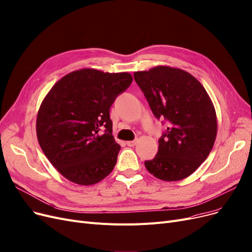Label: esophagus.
Returning <instances> with one entry per match:
<instances>
[{
    "instance_id": "obj_1",
    "label": "esophagus",
    "mask_w": 252,
    "mask_h": 252,
    "mask_svg": "<svg viewBox=\"0 0 252 252\" xmlns=\"http://www.w3.org/2000/svg\"><path fill=\"white\" fill-rule=\"evenodd\" d=\"M137 144V140H133V141H127L126 145L129 147H134Z\"/></svg>"
}]
</instances>
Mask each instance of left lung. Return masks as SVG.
Masks as SVG:
<instances>
[{"mask_svg": "<svg viewBox=\"0 0 252 252\" xmlns=\"http://www.w3.org/2000/svg\"><path fill=\"white\" fill-rule=\"evenodd\" d=\"M134 78L152 113L169 124L156 158L145 161L146 169L163 181L189 177L215 142L217 118L209 94L191 74L168 65L135 72Z\"/></svg>", "mask_w": 252, "mask_h": 252, "instance_id": "obj_1", "label": "left lung"}]
</instances>
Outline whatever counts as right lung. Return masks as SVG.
Segmentation results:
<instances>
[{
  "label": "right lung",
  "instance_id": "right-lung-1",
  "mask_svg": "<svg viewBox=\"0 0 252 252\" xmlns=\"http://www.w3.org/2000/svg\"><path fill=\"white\" fill-rule=\"evenodd\" d=\"M133 81L132 75L95 69L73 71L42 101L36 130L40 147L64 178L93 185L112 172L120 149L109 110ZM105 128L100 135L98 130Z\"/></svg>",
  "mask_w": 252,
  "mask_h": 252
}]
</instances>
